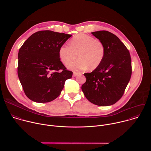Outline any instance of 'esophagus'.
Here are the masks:
<instances>
[{
	"mask_svg": "<svg viewBox=\"0 0 151 151\" xmlns=\"http://www.w3.org/2000/svg\"><path fill=\"white\" fill-rule=\"evenodd\" d=\"M79 74V73H78V72H73V76H74V77H75V76H76L77 75H78Z\"/></svg>",
	"mask_w": 151,
	"mask_h": 151,
	"instance_id": "34e87169",
	"label": "esophagus"
}]
</instances>
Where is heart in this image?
Segmentation results:
<instances>
[{
	"label": "heart",
	"instance_id": "b5f03b06",
	"mask_svg": "<svg viewBox=\"0 0 151 151\" xmlns=\"http://www.w3.org/2000/svg\"><path fill=\"white\" fill-rule=\"evenodd\" d=\"M78 54L80 58L69 64V69L79 71L89 68L90 70H94L104 60L105 47L101 40L91 36L79 34L70 40V45H63L58 51L60 58L64 64L76 59Z\"/></svg>",
	"mask_w": 151,
	"mask_h": 151
}]
</instances>
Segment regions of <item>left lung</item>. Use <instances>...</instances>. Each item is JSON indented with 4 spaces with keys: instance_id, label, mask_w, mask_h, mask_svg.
<instances>
[{
    "instance_id": "8db88e82",
    "label": "left lung",
    "mask_w": 151,
    "mask_h": 151,
    "mask_svg": "<svg viewBox=\"0 0 151 151\" xmlns=\"http://www.w3.org/2000/svg\"><path fill=\"white\" fill-rule=\"evenodd\" d=\"M105 47L101 64L89 73H84L86 82L82 85L84 96L91 103L111 106L124 94L132 75L130 52L114 34L106 30L91 33Z\"/></svg>"
}]
</instances>
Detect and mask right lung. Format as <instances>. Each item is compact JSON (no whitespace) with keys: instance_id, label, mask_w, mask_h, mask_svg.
<instances>
[{"instance_id":"obj_1","label":"right lung","mask_w":151,"mask_h":151,"mask_svg":"<svg viewBox=\"0 0 151 151\" xmlns=\"http://www.w3.org/2000/svg\"><path fill=\"white\" fill-rule=\"evenodd\" d=\"M72 36L51 30L32 35L18 52V75L26 96L37 103L55 99L72 76L60 61L59 48Z\"/></svg>"}]
</instances>
